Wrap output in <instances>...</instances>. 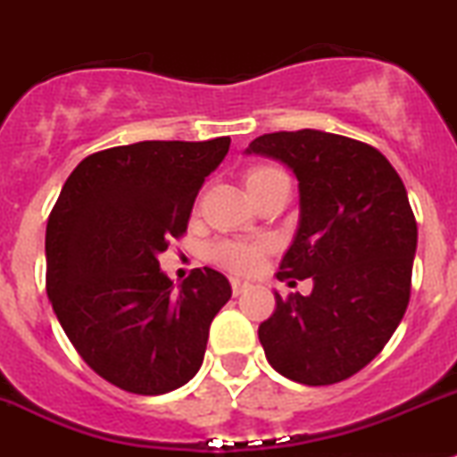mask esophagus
<instances>
[{
  "label": "esophagus",
  "instance_id": "esophagus-1",
  "mask_svg": "<svg viewBox=\"0 0 457 457\" xmlns=\"http://www.w3.org/2000/svg\"><path fill=\"white\" fill-rule=\"evenodd\" d=\"M229 282H232V294L234 295H241L244 291H248L250 287H253L250 282H244V279H238V278H232Z\"/></svg>",
  "mask_w": 457,
  "mask_h": 457
}]
</instances>
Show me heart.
<instances>
[{
	"label": "heart",
	"instance_id": "b5f03b06",
	"mask_svg": "<svg viewBox=\"0 0 457 457\" xmlns=\"http://www.w3.org/2000/svg\"><path fill=\"white\" fill-rule=\"evenodd\" d=\"M273 172H279L275 166H257L245 172V187L253 188L254 184L266 179ZM269 250L266 241H234V238H223L209 248V259L220 269L229 273H254L264 262V254Z\"/></svg>",
	"mask_w": 457,
	"mask_h": 457
}]
</instances>
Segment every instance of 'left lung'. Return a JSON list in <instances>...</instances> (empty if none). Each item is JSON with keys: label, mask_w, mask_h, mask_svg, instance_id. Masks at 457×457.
Returning a JSON list of instances; mask_svg holds the SVG:
<instances>
[{"label": "left lung", "mask_w": 457, "mask_h": 457, "mask_svg": "<svg viewBox=\"0 0 457 457\" xmlns=\"http://www.w3.org/2000/svg\"><path fill=\"white\" fill-rule=\"evenodd\" d=\"M245 152L294 170L300 223L278 279L314 282L310 295L275 294V312L259 326L266 360L300 385L346 380L385 348L408 310L417 253L408 191L385 154L339 134L275 131Z\"/></svg>", "instance_id": "obj_1"}]
</instances>
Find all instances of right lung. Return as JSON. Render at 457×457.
Segmentation results:
<instances>
[{"mask_svg":"<svg viewBox=\"0 0 457 457\" xmlns=\"http://www.w3.org/2000/svg\"><path fill=\"white\" fill-rule=\"evenodd\" d=\"M229 150L212 141H143L88 154L65 179L45 234L47 295L97 376L159 396L203 367L228 278L193 269L175 289L159 254L187 232L204 178Z\"/></svg>","mask_w":457,"mask_h":457,"instance_id":"add662e5","label":"right lung"}]
</instances>
